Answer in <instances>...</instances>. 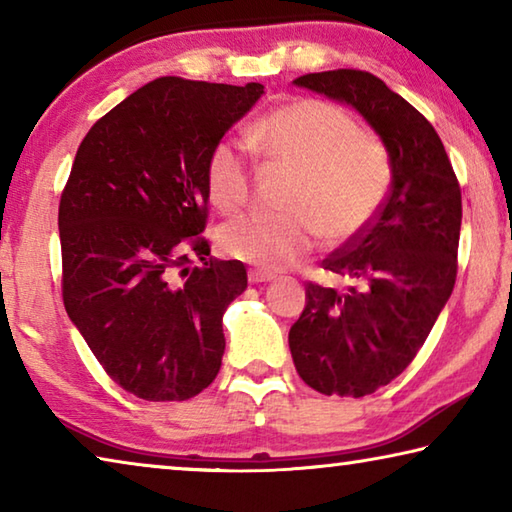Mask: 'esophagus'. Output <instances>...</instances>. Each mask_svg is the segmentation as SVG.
<instances>
[{
    "label": "esophagus",
    "mask_w": 512,
    "mask_h": 512,
    "mask_svg": "<svg viewBox=\"0 0 512 512\" xmlns=\"http://www.w3.org/2000/svg\"><path fill=\"white\" fill-rule=\"evenodd\" d=\"M248 280H250V284H262V282L275 280V275L273 273H266V271H259V268H250Z\"/></svg>",
    "instance_id": "34e87169"
}]
</instances>
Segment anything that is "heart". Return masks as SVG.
<instances>
[{
	"label": "heart",
	"instance_id": "obj_1",
	"mask_svg": "<svg viewBox=\"0 0 512 512\" xmlns=\"http://www.w3.org/2000/svg\"><path fill=\"white\" fill-rule=\"evenodd\" d=\"M255 151L273 167L293 173L284 214H248L216 235L230 259L266 271L298 264L323 237L327 246L359 239L377 219L393 185L386 146L359 133L343 108L320 99H293L268 112L250 133ZM253 164L235 137L214 142L205 160V189L223 214L248 203Z\"/></svg>",
	"mask_w": 512,
	"mask_h": 512
}]
</instances>
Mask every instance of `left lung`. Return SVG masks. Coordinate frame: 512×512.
Returning a JSON list of instances; mask_svg holds the SVG:
<instances>
[{
  "label": "left lung",
  "instance_id": "left-lung-1",
  "mask_svg": "<svg viewBox=\"0 0 512 512\" xmlns=\"http://www.w3.org/2000/svg\"><path fill=\"white\" fill-rule=\"evenodd\" d=\"M293 83L350 103L391 155L393 185L377 219L323 259L325 271L350 287L309 282L305 311L289 332L305 384L323 395L363 397L402 375L452 296L461 187L436 128L377 76L332 69Z\"/></svg>",
  "mask_w": 512,
  "mask_h": 512
}]
</instances>
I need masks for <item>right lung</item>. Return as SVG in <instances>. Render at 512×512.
Wrapping results in <instances>:
<instances>
[{"mask_svg":"<svg viewBox=\"0 0 512 512\" xmlns=\"http://www.w3.org/2000/svg\"><path fill=\"white\" fill-rule=\"evenodd\" d=\"M262 94V83L162 76L76 151L58 205L63 302L108 377L140 400H189L221 368L223 314L248 275L201 237L205 160Z\"/></svg>","mask_w":512,"mask_h":512,"instance_id":"add662e5","label":"right lung"}]
</instances>
